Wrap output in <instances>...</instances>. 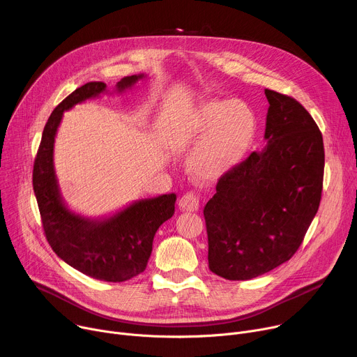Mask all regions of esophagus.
<instances>
[{"instance_id":"1","label":"esophagus","mask_w":357,"mask_h":357,"mask_svg":"<svg viewBox=\"0 0 357 357\" xmlns=\"http://www.w3.org/2000/svg\"><path fill=\"white\" fill-rule=\"evenodd\" d=\"M200 206V197L195 192H188L179 199V209L183 212H196Z\"/></svg>"}]
</instances>
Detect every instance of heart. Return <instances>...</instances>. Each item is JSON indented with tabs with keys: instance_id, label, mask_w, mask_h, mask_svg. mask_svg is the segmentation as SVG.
Here are the masks:
<instances>
[{
	"instance_id": "obj_1",
	"label": "heart",
	"mask_w": 357,
	"mask_h": 357,
	"mask_svg": "<svg viewBox=\"0 0 357 357\" xmlns=\"http://www.w3.org/2000/svg\"><path fill=\"white\" fill-rule=\"evenodd\" d=\"M188 128L193 137H202L189 157V169L196 179L213 182L243 162L256 137L257 120L240 100H211L195 112Z\"/></svg>"
}]
</instances>
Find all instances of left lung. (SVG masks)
<instances>
[{"label": "left lung", "instance_id": "1", "mask_svg": "<svg viewBox=\"0 0 357 357\" xmlns=\"http://www.w3.org/2000/svg\"><path fill=\"white\" fill-rule=\"evenodd\" d=\"M267 145L218 181L203 216L209 268L231 281L263 275L299 248L322 196L325 151L312 116L266 89Z\"/></svg>", "mask_w": 357, "mask_h": 357}]
</instances>
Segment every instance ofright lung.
Masks as SVG:
<instances>
[{
	"label": "right lung",
	"instance_id": "obj_1",
	"mask_svg": "<svg viewBox=\"0 0 357 357\" xmlns=\"http://www.w3.org/2000/svg\"><path fill=\"white\" fill-rule=\"evenodd\" d=\"M142 77L144 75L127 76L117 83V90L123 91ZM103 91L106 83L89 82L56 106L42 132L32 185L46 240L58 256L91 278L123 282L145 270L157 230L175 212L176 195L134 202L103 220L84 219L66 208L54 169L55 135L63 112Z\"/></svg>",
	"mask_w": 357,
	"mask_h": 357
}]
</instances>
